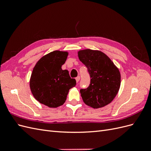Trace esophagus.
I'll return each instance as SVG.
<instances>
[{"label": "esophagus", "mask_w": 151, "mask_h": 151, "mask_svg": "<svg viewBox=\"0 0 151 151\" xmlns=\"http://www.w3.org/2000/svg\"><path fill=\"white\" fill-rule=\"evenodd\" d=\"M79 80H80V77L79 76H78V77H77L76 78V82L77 83H78V82L79 81Z\"/></svg>", "instance_id": "obj_1"}]
</instances>
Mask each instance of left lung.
Instances as JSON below:
<instances>
[{"label": "left lung", "mask_w": 151, "mask_h": 151, "mask_svg": "<svg viewBox=\"0 0 151 151\" xmlns=\"http://www.w3.org/2000/svg\"><path fill=\"white\" fill-rule=\"evenodd\" d=\"M80 61L88 68L89 86L80 90L84 103L94 109L103 108L116 97L120 88L119 69L106 54L99 50L84 49L77 53Z\"/></svg>", "instance_id": "obj_1"}]
</instances>
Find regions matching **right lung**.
<instances>
[{
	"label": "right lung",
	"mask_w": 151,
	"mask_h": 151,
	"mask_svg": "<svg viewBox=\"0 0 151 151\" xmlns=\"http://www.w3.org/2000/svg\"><path fill=\"white\" fill-rule=\"evenodd\" d=\"M68 53L55 50L41 58L30 77L29 87L34 98L49 108H57L66 101L69 89L76 81L67 70H62Z\"/></svg>",
	"instance_id": "add662e5"
}]
</instances>
